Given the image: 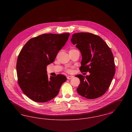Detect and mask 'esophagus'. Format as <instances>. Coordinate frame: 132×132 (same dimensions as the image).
Wrapping results in <instances>:
<instances>
[{"mask_svg":"<svg viewBox=\"0 0 132 132\" xmlns=\"http://www.w3.org/2000/svg\"><path fill=\"white\" fill-rule=\"evenodd\" d=\"M74 78V76H68L67 77V79H68V80H70V79H72V78Z\"/></svg>","mask_w":132,"mask_h":132,"instance_id":"esophagus-1","label":"esophagus"}]
</instances>
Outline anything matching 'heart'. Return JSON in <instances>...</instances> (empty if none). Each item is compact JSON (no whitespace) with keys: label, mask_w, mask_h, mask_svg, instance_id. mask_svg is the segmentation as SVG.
Returning <instances> with one entry per match:
<instances>
[{"label":"heart","mask_w":132,"mask_h":132,"mask_svg":"<svg viewBox=\"0 0 132 132\" xmlns=\"http://www.w3.org/2000/svg\"><path fill=\"white\" fill-rule=\"evenodd\" d=\"M66 71L68 72V73H71L72 72V70L70 69H66Z\"/></svg>","instance_id":"heart-1"}]
</instances>
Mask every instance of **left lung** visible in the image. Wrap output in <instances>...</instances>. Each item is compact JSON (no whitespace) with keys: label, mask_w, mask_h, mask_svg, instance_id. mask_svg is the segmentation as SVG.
<instances>
[{"label":"left lung","mask_w":132,"mask_h":132,"mask_svg":"<svg viewBox=\"0 0 132 132\" xmlns=\"http://www.w3.org/2000/svg\"><path fill=\"white\" fill-rule=\"evenodd\" d=\"M71 42L81 53V71L90 73L76 75L80 80L78 93L88 99L100 97L109 87L115 72L111 50L101 37L91 33H75Z\"/></svg>","instance_id":"8db88e82"}]
</instances>
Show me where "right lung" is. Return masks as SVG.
<instances>
[{"mask_svg": "<svg viewBox=\"0 0 132 132\" xmlns=\"http://www.w3.org/2000/svg\"><path fill=\"white\" fill-rule=\"evenodd\" d=\"M69 33L46 34L30 39L21 50L16 70L19 86L29 98L45 102L58 94L66 76L48 78L47 66L54 62L58 51L68 40Z\"/></svg>", "mask_w": 132, "mask_h": 132, "instance_id": "right-lung-1", "label": "right lung"}]
</instances>
